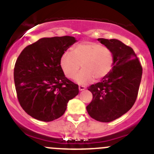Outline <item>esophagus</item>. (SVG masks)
I'll list each match as a JSON object with an SVG mask.
<instances>
[{
  "mask_svg": "<svg viewBox=\"0 0 154 154\" xmlns=\"http://www.w3.org/2000/svg\"><path fill=\"white\" fill-rule=\"evenodd\" d=\"M85 89H86V87H85L84 86H81V85H80V86H79V90L80 91L84 90Z\"/></svg>",
  "mask_w": 154,
  "mask_h": 154,
  "instance_id": "esophagus-1",
  "label": "esophagus"
}]
</instances>
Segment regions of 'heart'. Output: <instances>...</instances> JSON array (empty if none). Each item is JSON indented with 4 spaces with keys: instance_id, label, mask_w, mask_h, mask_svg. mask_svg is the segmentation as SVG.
<instances>
[{
    "instance_id": "1",
    "label": "heart",
    "mask_w": 154,
    "mask_h": 154,
    "mask_svg": "<svg viewBox=\"0 0 154 154\" xmlns=\"http://www.w3.org/2000/svg\"><path fill=\"white\" fill-rule=\"evenodd\" d=\"M81 64L83 69L76 75L74 80L79 84H87L101 80L111 71L114 56L111 50L101 44L85 41L73 47V53L66 51L62 55L60 66L68 78H73Z\"/></svg>"
}]
</instances>
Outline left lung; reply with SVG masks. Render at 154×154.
<instances>
[{
	"instance_id": "left-lung-1",
	"label": "left lung",
	"mask_w": 154,
	"mask_h": 154,
	"mask_svg": "<svg viewBox=\"0 0 154 154\" xmlns=\"http://www.w3.org/2000/svg\"><path fill=\"white\" fill-rule=\"evenodd\" d=\"M98 41L113 52L114 65L99 83L88 88L92 101L86 110L97 121L109 123L125 114L135 104L142 67L134 50L119 40L98 38Z\"/></svg>"
}]
</instances>
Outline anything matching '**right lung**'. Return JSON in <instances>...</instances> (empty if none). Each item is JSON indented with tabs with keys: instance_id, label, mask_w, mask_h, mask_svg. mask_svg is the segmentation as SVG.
Returning <instances> with one entry per match:
<instances>
[{
	"instance_id": "1",
	"label": "right lung",
	"mask_w": 154,
	"mask_h": 154,
	"mask_svg": "<svg viewBox=\"0 0 154 154\" xmlns=\"http://www.w3.org/2000/svg\"><path fill=\"white\" fill-rule=\"evenodd\" d=\"M71 36L41 38L25 47L16 60L14 82L19 104L36 120L50 122L62 117L78 85L65 77L62 55L77 42Z\"/></svg>"
}]
</instances>
